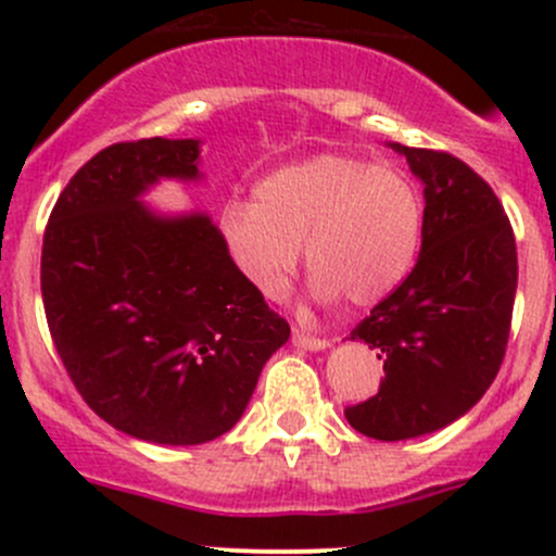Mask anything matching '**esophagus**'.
<instances>
[{"mask_svg": "<svg viewBox=\"0 0 556 556\" xmlns=\"http://www.w3.org/2000/svg\"><path fill=\"white\" fill-rule=\"evenodd\" d=\"M293 344L301 346V350H325V346H330L328 339H319V336H312V333H304V330H293Z\"/></svg>", "mask_w": 556, "mask_h": 556, "instance_id": "34e87169", "label": "esophagus"}]
</instances>
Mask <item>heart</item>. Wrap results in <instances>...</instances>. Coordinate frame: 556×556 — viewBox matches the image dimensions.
Returning a JSON list of instances; mask_svg holds the SVG:
<instances>
[{
	"label": "heart",
	"mask_w": 556,
	"mask_h": 556,
	"mask_svg": "<svg viewBox=\"0 0 556 556\" xmlns=\"http://www.w3.org/2000/svg\"><path fill=\"white\" fill-rule=\"evenodd\" d=\"M422 220V195L403 172L317 155L257 182L255 201H226L217 223L233 266L266 299L282 293L304 244L319 301L371 306L412 271Z\"/></svg>",
	"instance_id": "heart-1"
}]
</instances>
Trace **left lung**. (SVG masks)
I'll return each mask as SVG.
<instances>
[{
  "mask_svg": "<svg viewBox=\"0 0 556 556\" xmlns=\"http://www.w3.org/2000/svg\"><path fill=\"white\" fill-rule=\"evenodd\" d=\"M425 185L422 252L355 325L384 363L379 392L344 417L377 441L446 428L495 382L511 333L517 239L495 190L444 150L390 144Z\"/></svg>",
  "mask_w": 556,
  "mask_h": 556,
  "instance_id": "obj_1",
  "label": "left lung"
}]
</instances>
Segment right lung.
Wrapping results in <instances>:
<instances>
[{
  "label": "right lung",
  "mask_w": 556,
  "mask_h": 556,
  "mask_svg": "<svg viewBox=\"0 0 556 556\" xmlns=\"http://www.w3.org/2000/svg\"><path fill=\"white\" fill-rule=\"evenodd\" d=\"M161 177H199V142L99 150L50 212L39 279L83 401L134 439L193 446L239 422L290 325L244 282L210 217H159L139 201Z\"/></svg>",
  "instance_id": "1"
}]
</instances>
